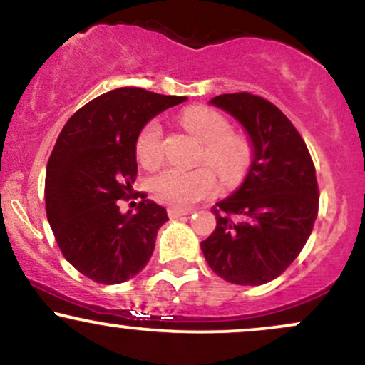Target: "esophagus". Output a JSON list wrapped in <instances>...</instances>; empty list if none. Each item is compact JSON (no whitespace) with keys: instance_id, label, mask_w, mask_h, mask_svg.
I'll return each mask as SVG.
<instances>
[{"instance_id":"34e87169","label":"esophagus","mask_w":365,"mask_h":365,"mask_svg":"<svg viewBox=\"0 0 365 365\" xmlns=\"http://www.w3.org/2000/svg\"><path fill=\"white\" fill-rule=\"evenodd\" d=\"M188 215H192L190 209H177V207L168 209V216L171 220H175V217H180V216H188Z\"/></svg>"}]
</instances>
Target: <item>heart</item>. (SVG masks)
Segmentation results:
<instances>
[{
    "instance_id": "heart-1",
    "label": "heart",
    "mask_w": 365,
    "mask_h": 365,
    "mask_svg": "<svg viewBox=\"0 0 365 365\" xmlns=\"http://www.w3.org/2000/svg\"><path fill=\"white\" fill-rule=\"evenodd\" d=\"M182 123L204 142L200 161L215 166L225 183H233L244 173L249 148L242 137L233 135L223 115L209 108H190L182 115ZM137 158L144 166L154 168L163 161V125L153 118L142 127L135 142ZM217 190L216 173L209 166L194 170L171 166L150 180V192L159 202L171 207L194 206Z\"/></svg>"
}]
</instances>
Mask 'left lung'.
<instances>
[{"mask_svg": "<svg viewBox=\"0 0 365 365\" xmlns=\"http://www.w3.org/2000/svg\"><path fill=\"white\" fill-rule=\"evenodd\" d=\"M209 104L245 128L252 163L242 185L212 207L216 228L200 249L226 282L257 287L278 278L311 235L319 207L316 168L300 133L273 103L237 92Z\"/></svg>", "mask_w": 365, "mask_h": 365, "instance_id": "left-lung-1", "label": "left lung"}]
</instances>
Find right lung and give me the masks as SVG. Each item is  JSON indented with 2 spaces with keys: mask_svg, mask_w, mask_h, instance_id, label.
Wrapping results in <instances>:
<instances>
[{
  "mask_svg": "<svg viewBox=\"0 0 365 365\" xmlns=\"http://www.w3.org/2000/svg\"><path fill=\"white\" fill-rule=\"evenodd\" d=\"M187 98L121 87L101 94L66 121L46 168V212L61 254L96 283L116 284L149 262L166 209L140 194L120 212L137 177V135L154 116Z\"/></svg>",
  "mask_w": 365,
  "mask_h": 365,
  "instance_id": "add662e5",
  "label": "right lung"
}]
</instances>
